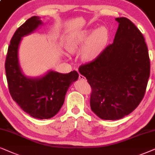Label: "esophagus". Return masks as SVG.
Listing matches in <instances>:
<instances>
[{
  "instance_id": "34e87169",
  "label": "esophagus",
  "mask_w": 155,
  "mask_h": 155,
  "mask_svg": "<svg viewBox=\"0 0 155 155\" xmlns=\"http://www.w3.org/2000/svg\"><path fill=\"white\" fill-rule=\"evenodd\" d=\"M79 79L80 80H81V81H86V78L84 77V76L81 75V74H79Z\"/></svg>"
}]
</instances>
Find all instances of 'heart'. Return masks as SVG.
<instances>
[{
	"label": "heart",
	"instance_id": "obj_1",
	"mask_svg": "<svg viewBox=\"0 0 155 155\" xmlns=\"http://www.w3.org/2000/svg\"><path fill=\"white\" fill-rule=\"evenodd\" d=\"M107 39V30L104 27L91 30H84L71 35L65 43L68 52L74 54L78 51L85 43L81 51V57L84 61L94 59L104 47Z\"/></svg>",
	"mask_w": 155,
	"mask_h": 155
}]
</instances>
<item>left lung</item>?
<instances>
[{
	"instance_id": "1",
	"label": "left lung",
	"mask_w": 155,
	"mask_h": 155,
	"mask_svg": "<svg viewBox=\"0 0 155 155\" xmlns=\"http://www.w3.org/2000/svg\"><path fill=\"white\" fill-rule=\"evenodd\" d=\"M113 44L96 59L80 66V74L92 88L90 106L103 120H118L130 114L145 96L150 62L145 38L126 18H117Z\"/></svg>"
}]
</instances>
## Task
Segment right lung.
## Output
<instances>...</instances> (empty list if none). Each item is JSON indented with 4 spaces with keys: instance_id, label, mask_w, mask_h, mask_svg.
Listing matches in <instances>:
<instances>
[{
    "instance_id": "right-lung-1",
    "label": "right lung",
    "mask_w": 155,
    "mask_h": 155,
    "mask_svg": "<svg viewBox=\"0 0 155 155\" xmlns=\"http://www.w3.org/2000/svg\"><path fill=\"white\" fill-rule=\"evenodd\" d=\"M42 24L40 18L33 16L18 28L8 47L5 68L13 101L30 116L49 119L61 109L68 88L78 79L79 74L76 71L64 74L49 70L41 77L31 78L22 73L18 59L22 38L34 32Z\"/></svg>"
}]
</instances>
